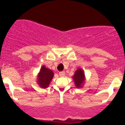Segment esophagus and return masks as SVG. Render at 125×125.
<instances>
[{
    "label": "esophagus",
    "mask_w": 125,
    "mask_h": 125,
    "mask_svg": "<svg viewBox=\"0 0 125 125\" xmlns=\"http://www.w3.org/2000/svg\"><path fill=\"white\" fill-rule=\"evenodd\" d=\"M59 76L61 77H62V76H64V75H65V72H64V71H62V72H60L59 73Z\"/></svg>",
    "instance_id": "esophagus-1"
}]
</instances>
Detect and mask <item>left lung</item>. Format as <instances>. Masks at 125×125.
<instances>
[{
	"mask_svg": "<svg viewBox=\"0 0 125 125\" xmlns=\"http://www.w3.org/2000/svg\"><path fill=\"white\" fill-rule=\"evenodd\" d=\"M73 79L75 86L77 88H80L82 87V85L84 83L85 77H84V72L81 68H79L74 73L72 77Z\"/></svg>",
	"mask_w": 125,
	"mask_h": 125,
	"instance_id": "left-lung-1",
	"label": "left lung"
}]
</instances>
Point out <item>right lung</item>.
<instances>
[{
    "instance_id": "obj_1",
    "label": "right lung",
    "mask_w": 125,
    "mask_h": 125,
    "mask_svg": "<svg viewBox=\"0 0 125 125\" xmlns=\"http://www.w3.org/2000/svg\"><path fill=\"white\" fill-rule=\"evenodd\" d=\"M53 72L43 66L38 76L37 82L42 88H47L53 77Z\"/></svg>"
}]
</instances>
